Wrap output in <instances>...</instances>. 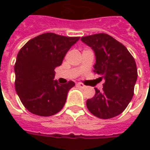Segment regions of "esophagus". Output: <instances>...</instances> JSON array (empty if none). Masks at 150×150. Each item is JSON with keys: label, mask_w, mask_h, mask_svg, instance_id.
Masks as SVG:
<instances>
[{"label": "esophagus", "mask_w": 150, "mask_h": 150, "mask_svg": "<svg viewBox=\"0 0 150 150\" xmlns=\"http://www.w3.org/2000/svg\"><path fill=\"white\" fill-rule=\"evenodd\" d=\"M76 86H77V87H79V88H86V86H85L84 84L81 83H78L76 84Z\"/></svg>", "instance_id": "34e87169"}]
</instances>
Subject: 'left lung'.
Segmentation results:
<instances>
[{"mask_svg":"<svg viewBox=\"0 0 150 150\" xmlns=\"http://www.w3.org/2000/svg\"><path fill=\"white\" fill-rule=\"evenodd\" d=\"M81 41L93 50L94 72L105 80L103 91L95 88V96L87 100L88 110L101 119L118 116L133 96L137 79L135 60L125 46L107 34L89 35Z\"/></svg>","mask_w":150,"mask_h":150,"instance_id":"left-lung-1","label":"left lung"}]
</instances>
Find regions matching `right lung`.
<instances>
[{
    "label": "right lung",
    "instance_id": "add662e5",
    "mask_svg": "<svg viewBox=\"0 0 150 150\" xmlns=\"http://www.w3.org/2000/svg\"><path fill=\"white\" fill-rule=\"evenodd\" d=\"M79 37H65L46 33L25 43L14 66L15 89L25 108L41 116L54 115L62 109L73 81L59 84L54 69Z\"/></svg>",
    "mask_w": 150,
    "mask_h": 150
}]
</instances>
